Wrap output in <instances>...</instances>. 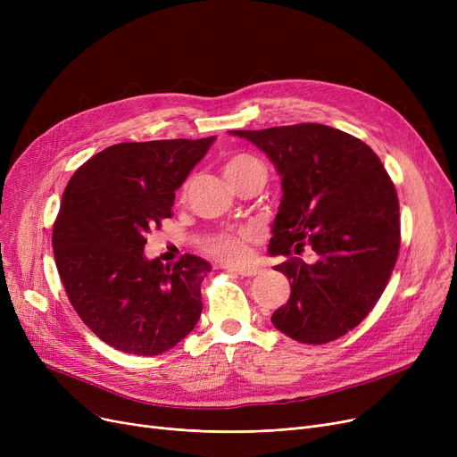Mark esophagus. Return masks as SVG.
Returning <instances> with one entry per match:
<instances>
[{"instance_id": "esophagus-1", "label": "esophagus", "mask_w": 457, "mask_h": 457, "mask_svg": "<svg viewBox=\"0 0 457 457\" xmlns=\"http://www.w3.org/2000/svg\"><path fill=\"white\" fill-rule=\"evenodd\" d=\"M228 272L235 274V276H241V278H253L259 274L257 267H250V269H237V267H229Z\"/></svg>"}]
</instances>
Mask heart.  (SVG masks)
Segmentation results:
<instances>
[{
  "mask_svg": "<svg viewBox=\"0 0 457 457\" xmlns=\"http://www.w3.org/2000/svg\"><path fill=\"white\" fill-rule=\"evenodd\" d=\"M250 170L265 172L261 161L248 154H235L224 162V174L231 181ZM187 190L183 185L181 192ZM253 241V233L250 229H235V231H219L209 235L204 241V252L211 257L219 259L229 265H243L250 257V243Z\"/></svg>",
  "mask_w": 457,
  "mask_h": 457,
  "instance_id": "obj_1",
  "label": "heart"
}]
</instances>
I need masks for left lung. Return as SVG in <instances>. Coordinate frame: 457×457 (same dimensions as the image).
I'll list each match as a JSON object with an SVG mask.
<instances>
[{
  "mask_svg": "<svg viewBox=\"0 0 457 457\" xmlns=\"http://www.w3.org/2000/svg\"><path fill=\"white\" fill-rule=\"evenodd\" d=\"M265 152L281 176L283 198L270 252L289 257L276 270L291 296L272 324L305 345L346 335L386 291L400 252L396 188L363 140L324 124L231 131ZM309 244L313 266L293 258Z\"/></svg>",
  "mask_w": 457,
  "mask_h": 457,
  "instance_id": "1",
  "label": "left lung"
}]
</instances>
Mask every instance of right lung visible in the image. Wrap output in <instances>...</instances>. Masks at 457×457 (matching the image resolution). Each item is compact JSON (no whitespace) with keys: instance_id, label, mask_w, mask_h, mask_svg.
Wrapping results in <instances>:
<instances>
[{"instance_id":"1","label":"right lung","mask_w":457,"mask_h":457,"mask_svg":"<svg viewBox=\"0 0 457 457\" xmlns=\"http://www.w3.org/2000/svg\"><path fill=\"white\" fill-rule=\"evenodd\" d=\"M214 137L120 142L70 178L54 224V255L79 319L109 346L157 355L195 329L209 262L144 257L148 233L172 216L176 188Z\"/></svg>"}]
</instances>
